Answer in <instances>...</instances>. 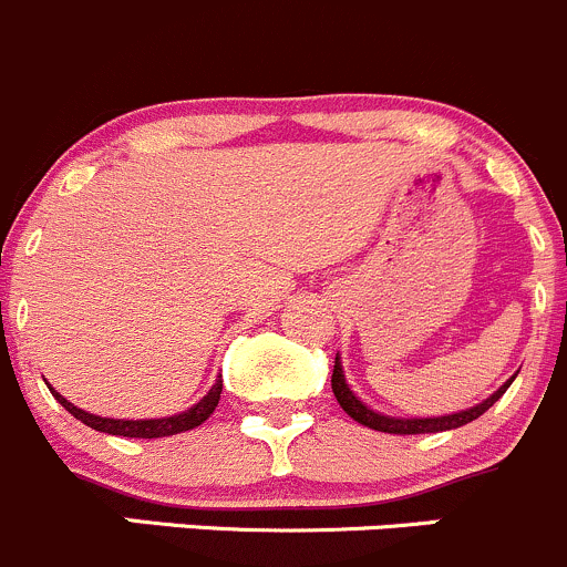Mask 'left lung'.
Returning <instances> with one entry per match:
<instances>
[{"label":"left lung","instance_id":"obj_1","mask_svg":"<svg viewBox=\"0 0 567 567\" xmlns=\"http://www.w3.org/2000/svg\"><path fill=\"white\" fill-rule=\"evenodd\" d=\"M513 379H516V377L507 379V382L502 384L497 393L492 395V399H486L483 404L472 406V410L456 412V414H445V417H412V420L388 417V414L371 412L369 406L363 404V401L354 399V393L349 390L347 379H343V371H341V363H338V358H336V365H332L330 384H332V393H336L338 404H341V410L347 412L352 420H358L360 425H369V429H373V431H384V434H436V431L458 429V425H466V423H472V420L481 417V414L486 412L488 406L497 404V401L502 399V393L511 388Z\"/></svg>","mask_w":567,"mask_h":567}]
</instances>
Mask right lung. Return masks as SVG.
Returning a JSON list of instances; mask_svg holds the SVG:
<instances>
[{"label":"right lung","mask_w":567,"mask_h":567,"mask_svg":"<svg viewBox=\"0 0 567 567\" xmlns=\"http://www.w3.org/2000/svg\"><path fill=\"white\" fill-rule=\"evenodd\" d=\"M220 390H224V382H215L213 390H209L207 395H204L202 401H198L196 406H190L188 412L183 414H174V417H161V420H114V417H97V414H90L84 410H79V406H73L70 401L62 399L56 390H51L54 393V399L60 401L65 410L73 414L75 420H81L84 425H90V429L95 431H103V434H114V436H136V440H157V436H172V434H179V431H190L196 429V425H202L204 420L209 417V414L215 412V406H218L220 401Z\"/></svg>","instance_id":"obj_1"}]
</instances>
